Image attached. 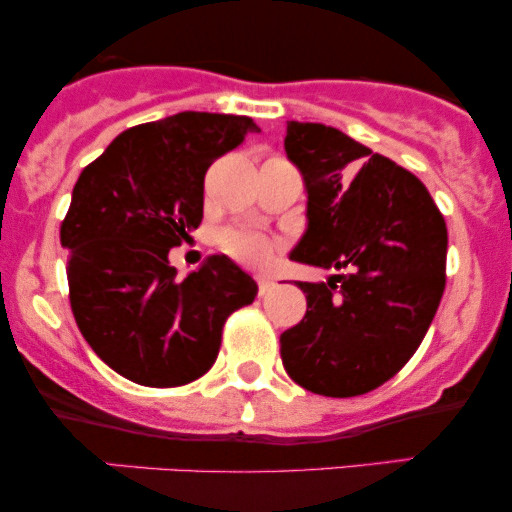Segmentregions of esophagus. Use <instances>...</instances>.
I'll return each mask as SVG.
<instances>
[{"label": "esophagus", "instance_id": "34e87169", "mask_svg": "<svg viewBox=\"0 0 512 512\" xmlns=\"http://www.w3.org/2000/svg\"><path fill=\"white\" fill-rule=\"evenodd\" d=\"M257 289H260V296H267L274 289V281L267 279V276H257Z\"/></svg>", "mask_w": 512, "mask_h": 512}]
</instances>
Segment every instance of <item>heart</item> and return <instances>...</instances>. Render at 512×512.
Listing matches in <instances>:
<instances>
[{"mask_svg": "<svg viewBox=\"0 0 512 512\" xmlns=\"http://www.w3.org/2000/svg\"><path fill=\"white\" fill-rule=\"evenodd\" d=\"M219 248L226 255L236 257L243 264H264L272 257L274 243L267 236L257 231H248V228H228L219 236Z\"/></svg>", "mask_w": 512, "mask_h": 512, "instance_id": "b5f03b06", "label": "heart"}]
</instances>
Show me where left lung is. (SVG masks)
<instances>
[{
    "instance_id": "8db88e82",
    "label": "left lung",
    "mask_w": 512,
    "mask_h": 512,
    "mask_svg": "<svg viewBox=\"0 0 512 512\" xmlns=\"http://www.w3.org/2000/svg\"><path fill=\"white\" fill-rule=\"evenodd\" d=\"M284 146L308 190L291 260L342 274L298 281L308 310L281 334V361L315 395H366L424 342L445 291L448 228L424 182L339 129L289 122Z\"/></svg>"
}]
</instances>
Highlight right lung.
<instances>
[{"label": "right lung", "instance_id": "1", "mask_svg": "<svg viewBox=\"0 0 512 512\" xmlns=\"http://www.w3.org/2000/svg\"><path fill=\"white\" fill-rule=\"evenodd\" d=\"M260 127L243 115L178 113L129 127L81 170L60 228L81 334L122 378L180 387L214 366L228 315L257 284L226 255L178 279L170 248L202 223L204 175Z\"/></svg>", "mask_w": 512, "mask_h": 512}]
</instances>
